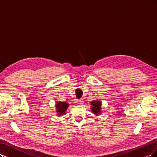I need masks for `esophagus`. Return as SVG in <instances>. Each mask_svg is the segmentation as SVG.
<instances>
[{"label": "esophagus", "mask_w": 157, "mask_h": 157, "mask_svg": "<svg viewBox=\"0 0 157 157\" xmlns=\"http://www.w3.org/2000/svg\"><path fill=\"white\" fill-rule=\"evenodd\" d=\"M75 103H76V104H78V105H82V104L83 103V101L79 100H76Z\"/></svg>", "instance_id": "esophagus-1"}]
</instances>
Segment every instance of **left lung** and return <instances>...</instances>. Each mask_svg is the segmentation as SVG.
I'll return each instance as SVG.
<instances>
[{
  "mask_svg": "<svg viewBox=\"0 0 157 157\" xmlns=\"http://www.w3.org/2000/svg\"><path fill=\"white\" fill-rule=\"evenodd\" d=\"M91 104V111L96 115H100L101 114V101L98 100H93L90 102Z\"/></svg>",
  "mask_w": 157,
  "mask_h": 157,
  "instance_id": "left-lung-1",
  "label": "left lung"
}]
</instances>
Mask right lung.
Listing matches in <instances>:
<instances>
[{"label":"right lung","instance_id":"add662e5","mask_svg":"<svg viewBox=\"0 0 157 157\" xmlns=\"http://www.w3.org/2000/svg\"><path fill=\"white\" fill-rule=\"evenodd\" d=\"M68 107V104L66 102H60V101L57 102L56 107V112L57 113V115L59 117V116L65 114Z\"/></svg>","mask_w":157,"mask_h":157}]
</instances>
